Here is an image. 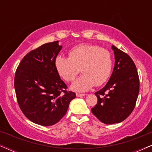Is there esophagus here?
Masks as SVG:
<instances>
[{
    "instance_id": "obj_1",
    "label": "esophagus",
    "mask_w": 152,
    "mask_h": 152,
    "mask_svg": "<svg viewBox=\"0 0 152 152\" xmlns=\"http://www.w3.org/2000/svg\"><path fill=\"white\" fill-rule=\"evenodd\" d=\"M76 95L77 97H83L84 96V95H86L85 94H81V93H76Z\"/></svg>"
}]
</instances>
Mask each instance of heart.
<instances>
[{"mask_svg": "<svg viewBox=\"0 0 152 152\" xmlns=\"http://www.w3.org/2000/svg\"><path fill=\"white\" fill-rule=\"evenodd\" d=\"M56 70L66 82H71L81 71L82 75L71 85V89L85 92L92 87L99 86L107 82L111 74L113 58L109 50L97 45L81 44L72 48L69 57L59 55L56 57Z\"/></svg>", "mask_w": 152, "mask_h": 152, "instance_id": "heart-1", "label": "heart"}]
</instances>
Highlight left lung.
I'll return each instance as SVG.
<instances>
[{
    "mask_svg": "<svg viewBox=\"0 0 152 152\" xmlns=\"http://www.w3.org/2000/svg\"><path fill=\"white\" fill-rule=\"evenodd\" d=\"M115 66L109 82L95 93L97 103L91 111L103 123H119L132 113L138 98L140 82L132 58L112 45Z\"/></svg>",
    "mask_w": 152,
    "mask_h": 152,
    "instance_id": "8db88e82",
    "label": "left lung"
}]
</instances>
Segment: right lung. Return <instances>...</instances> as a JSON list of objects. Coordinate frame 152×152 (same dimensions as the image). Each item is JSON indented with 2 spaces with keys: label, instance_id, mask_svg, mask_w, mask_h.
Wrapping results in <instances>:
<instances>
[{
  "label": "right lung",
  "instance_id": "right-lung-1",
  "mask_svg": "<svg viewBox=\"0 0 152 152\" xmlns=\"http://www.w3.org/2000/svg\"><path fill=\"white\" fill-rule=\"evenodd\" d=\"M62 48L59 41L45 43L21 60L14 77L20 109L30 121L42 126L57 123L66 113L75 93L67 91L55 68Z\"/></svg>",
  "mask_w": 152,
  "mask_h": 152
}]
</instances>
